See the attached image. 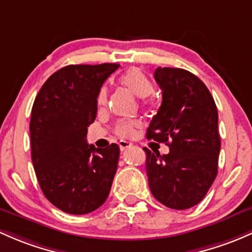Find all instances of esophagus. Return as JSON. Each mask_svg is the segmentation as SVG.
<instances>
[{
    "mask_svg": "<svg viewBox=\"0 0 252 252\" xmlns=\"http://www.w3.org/2000/svg\"><path fill=\"white\" fill-rule=\"evenodd\" d=\"M131 146H133V144L131 142H128V141H119V148H121V151H124L126 150V148H130Z\"/></svg>",
    "mask_w": 252,
    "mask_h": 252,
    "instance_id": "34e87169",
    "label": "esophagus"
}]
</instances>
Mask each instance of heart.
Wrapping results in <instances>:
<instances>
[{
    "label": "heart",
    "mask_w": 252,
    "mask_h": 252,
    "mask_svg": "<svg viewBox=\"0 0 252 252\" xmlns=\"http://www.w3.org/2000/svg\"><path fill=\"white\" fill-rule=\"evenodd\" d=\"M119 84L123 88H126V91L130 92L131 94H134L135 96L141 97V99L150 96L153 91H155L152 81L147 77V75L144 71H141L137 67H131L128 71H126L119 77ZM107 99L108 91L106 87H102L99 91V94H97L96 97L97 105H106ZM140 126H141V123L139 121H135V119H133V121H122L116 126V134L119 137H122V139L131 137L134 136V134L136 133V130Z\"/></svg>",
    "instance_id": "obj_1"
}]
</instances>
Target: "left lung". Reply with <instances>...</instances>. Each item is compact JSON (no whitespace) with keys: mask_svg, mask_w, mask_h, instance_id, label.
Returning <instances> with one entry per match:
<instances>
[{"mask_svg":"<svg viewBox=\"0 0 252 252\" xmlns=\"http://www.w3.org/2000/svg\"><path fill=\"white\" fill-rule=\"evenodd\" d=\"M155 79L163 100L146 137L168 145L170 152L160 156L144 148L148 185L158 202L185 210L197 205L216 179L219 115L213 95L189 71L158 67Z\"/></svg>","mask_w":252,"mask_h":252,"instance_id":"obj_1","label":"left lung"}]
</instances>
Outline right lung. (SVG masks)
Here are the masks:
<instances>
[{"instance_id":"obj_1","label":"right lung","mask_w":252,"mask_h":252,"mask_svg":"<svg viewBox=\"0 0 252 252\" xmlns=\"http://www.w3.org/2000/svg\"><path fill=\"white\" fill-rule=\"evenodd\" d=\"M118 63L68 65L53 73L31 111V157L42 192L63 213L84 215L102 205L117 171L119 147L87 142L96 97Z\"/></svg>"}]
</instances>
